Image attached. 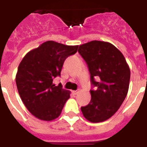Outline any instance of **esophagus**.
Instances as JSON below:
<instances>
[{
    "label": "esophagus",
    "mask_w": 147,
    "mask_h": 147,
    "mask_svg": "<svg viewBox=\"0 0 147 147\" xmlns=\"http://www.w3.org/2000/svg\"><path fill=\"white\" fill-rule=\"evenodd\" d=\"M72 93H73V94H77L78 93V90H76V91H72Z\"/></svg>",
    "instance_id": "34e87169"
}]
</instances>
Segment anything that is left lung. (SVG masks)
Returning <instances> with one entry per match:
<instances>
[{
    "label": "left lung",
    "instance_id": "8db88e82",
    "mask_svg": "<svg viewBox=\"0 0 147 147\" xmlns=\"http://www.w3.org/2000/svg\"><path fill=\"white\" fill-rule=\"evenodd\" d=\"M78 53L87 63L92 84L96 87L90 91L89 104L81 107L83 116L92 123L107 121L117 111L127 94L130 67L121 51L108 42L93 40L80 45Z\"/></svg>",
    "mask_w": 147,
    "mask_h": 147
}]
</instances>
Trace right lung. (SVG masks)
Instances as JSON below:
<instances>
[{
	"label": "right lung",
	"mask_w": 147,
	"mask_h": 147,
	"mask_svg": "<svg viewBox=\"0 0 147 147\" xmlns=\"http://www.w3.org/2000/svg\"><path fill=\"white\" fill-rule=\"evenodd\" d=\"M78 46H67L47 41L26 53L20 63L16 84L20 96L29 111L36 118L50 121L59 116L71 92L53 81L60 76L68 56L78 50Z\"/></svg>",
	"instance_id": "obj_1"
}]
</instances>
